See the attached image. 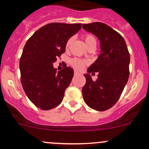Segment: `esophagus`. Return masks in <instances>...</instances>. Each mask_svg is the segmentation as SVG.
I'll return each mask as SVG.
<instances>
[{
  "label": "esophagus",
  "instance_id": "obj_1",
  "mask_svg": "<svg viewBox=\"0 0 149 149\" xmlns=\"http://www.w3.org/2000/svg\"><path fill=\"white\" fill-rule=\"evenodd\" d=\"M79 74H80V73H79V72L74 71V76H77V75H79Z\"/></svg>",
  "mask_w": 149,
  "mask_h": 149
}]
</instances>
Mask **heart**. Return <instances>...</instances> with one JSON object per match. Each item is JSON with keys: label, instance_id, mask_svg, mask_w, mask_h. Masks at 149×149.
<instances>
[{"label": "heart", "instance_id": "1", "mask_svg": "<svg viewBox=\"0 0 149 149\" xmlns=\"http://www.w3.org/2000/svg\"><path fill=\"white\" fill-rule=\"evenodd\" d=\"M83 40L84 41V43H85L86 46L87 47H89L90 46L92 45H96L97 42H96L95 38L93 35L90 34H85L83 35ZM72 42V39L70 38L68 40V41L66 42V44H65V48L66 49H68L69 47H70V44ZM86 63L85 61H82V60L80 59H78V58H74V59H72L70 61V65H71L72 67L73 68L76 69V70H81L84 68V66H85Z\"/></svg>", "mask_w": 149, "mask_h": 149}]
</instances>
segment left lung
Returning a JSON list of instances; mask_svg holds the SVG:
<instances>
[{
  "mask_svg": "<svg viewBox=\"0 0 149 149\" xmlns=\"http://www.w3.org/2000/svg\"><path fill=\"white\" fill-rule=\"evenodd\" d=\"M86 31L100 40L101 53L84 74L86 84L82 88L84 102L97 111H105L116 104L128 81L130 53L125 40L109 26L101 22L84 24ZM98 72L94 82L89 73Z\"/></svg>",
  "mask_w": 149,
  "mask_h": 149,
  "instance_id": "1",
  "label": "left lung"
}]
</instances>
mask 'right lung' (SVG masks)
I'll use <instances>...</instances> for the list:
<instances>
[{
  "label": "right lung",
  "instance_id": "obj_1",
  "mask_svg": "<svg viewBox=\"0 0 149 149\" xmlns=\"http://www.w3.org/2000/svg\"><path fill=\"white\" fill-rule=\"evenodd\" d=\"M81 28V24H48L36 31L25 44L19 61L21 82L37 107L49 110L62 102L73 70L65 65L57 72L53 63L65 52L68 40Z\"/></svg>",
  "mask_w": 149,
  "mask_h": 149
}]
</instances>
